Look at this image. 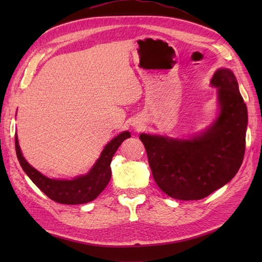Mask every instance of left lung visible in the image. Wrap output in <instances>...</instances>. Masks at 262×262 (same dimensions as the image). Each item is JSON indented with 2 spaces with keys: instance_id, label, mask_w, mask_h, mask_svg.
<instances>
[{
  "instance_id": "left-lung-1",
  "label": "left lung",
  "mask_w": 262,
  "mask_h": 262,
  "mask_svg": "<svg viewBox=\"0 0 262 262\" xmlns=\"http://www.w3.org/2000/svg\"><path fill=\"white\" fill-rule=\"evenodd\" d=\"M211 84L219 87L221 114L202 136L190 141L141 134L153 178L173 199L201 200L226 185L242 166L247 107L231 70L220 69Z\"/></svg>"
}]
</instances>
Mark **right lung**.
<instances>
[{"label": "right lung", "mask_w": 262, "mask_h": 262, "mask_svg": "<svg viewBox=\"0 0 262 262\" xmlns=\"http://www.w3.org/2000/svg\"><path fill=\"white\" fill-rule=\"evenodd\" d=\"M130 137V132L125 131L110 141L92 170L87 175L77 177L73 180H54L47 178L34 167H31L21 155L17 136H15V149H16L18 162L24 171L47 196L62 204H83L96 199L106 188L112 178L110 163H112L113 156L122 142Z\"/></svg>", "instance_id": "right-lung-1"}]
</instances>
